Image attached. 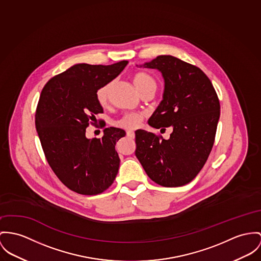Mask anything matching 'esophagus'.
Returning <instances> with one entry per match:
<instances>
[{
  "label": "esophagus",
  "mask_w": 261,
  "mask_h": 261,
  "mask_svg": "<svg viewBox=\"0 0 261 261\" xmlns=\"http://www.w3.org/2000/svg\"><path fill=\"white\" fill-rule=\"evenodd\" d=\"M126 135H127L129 138L133 139V138L135 137V132H134V131H127V132H126Z\"/></svg>",
  "instance_id": "esophagus-1"
}]
</instances>
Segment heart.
<instances>
[{
  "label": "heart",
  "instance_id": "heart-1",
  "mask_svg": "<svg viewBox=\"0 0 261 261\" xmlns=\"http://www.w3.org/2000/svg\"><path fill=\"white\" fill-rule=\"evenodd\" d=\"M133 82L140 92L151 85H156L155 80L152 76H150L149 74L144 73V72L135 73L133 75ZM110 85H111V83H106L99 87L98 90L96 91V99L100 105H105L107 103ZM144 117H145V115L140 112H127L118 120L115 121L114 125L119 128H122V129L133 130L140 126Z\"/></svg>",
  "mask_w": 261,
  "mask_h": 261
}]
</instances>
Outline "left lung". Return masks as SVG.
Instances as JSON below:
<instances>
[{
  "mask_svg": "<svg viewBox=\"0 0 261 261\" xmlns=\"http://www.w3.org/2000/svg\"><path fill=\"white\" fill-rule=\"evenodd\" d=\"M158 69L165 80L164 99L149 125L170 138L137 130L135 155L148 177L163 187H180L200 173L213 149L221 114L216 89L196 65L172 56H159L144 64Z\"/></svg>",
  "mask_w": 261,
  "mask_h": 261,
  "instance_id": "1",
  "label": "left lung"
}]
</instances>
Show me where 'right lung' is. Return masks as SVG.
Here are the masks:
<instances>
[{
    "label": "right lung",
    "mask_w": 261,
    "mask_h": 261,
    "mask_svg": "<svg viewBox=\"0 0 261 261\" xmlns=\"http://www.w3.org/2000/svg\"><path fill=\"white\" fill-rule=\"evenodd\" d=\"M127 63H79L50 79L41 90L36 128L45 159L60 181L77 194L103 193L118 173L120 159L115 144L125 131L105 128L99 139H88L85 133L90 124H96L95 115L103 112L96 91L117 77Z\"/></svg>",
    "instance_id": "add662e5"
}]
</instances>
